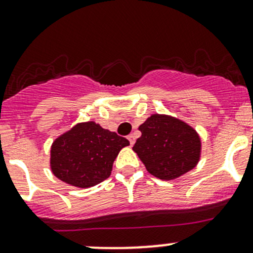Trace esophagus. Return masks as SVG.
Returning a JSON list of instances; mask_svg holds the SVG:
<instances>
[{
    "mask_svg": "<svg viewBox=\"0 0 253 253\" xmlns=\"http://www.w3.org/2000/svg\"><path fill=\"white\" fill-rule=\"evenodd\" d=\"M127 138H128V141H129V143H131V145L134 144V141H136V137H134L133 134H129V136L127 137Z\"/></svg>",
    "mask_w": 253,
    "mask_h": 253,
    "instance_id": "esophagus-1",
    "label": "esophagus"
}]
</instances>
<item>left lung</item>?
Masks as SVG:
<instances>
[{"instance_id": "obj_1", "label": "left lung", "mask_w": 253, "mask_h": 253, "mask_svg": "<svg viewBox=\"0 0 253 253\" xmlns=\"http://www.w3.org/2000/svg\"><path fill=\"white\" fill-rule=\"evenodd\" d=\"M142 136L133 145L149 174L160 180H175L198 164L200 134L180 119L153 114L138 127Z\"/></svg>"}]
</instances>
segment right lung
Listing matches in <instances>:
<instances>
[{
    "instance_id": "obj_1",
    "label": "right lung",
    "mask_w": 253,
    "mask_h": 253,
    "mask_svg": "<svg viewBox=\"0 0 253 253\" xmlns=\"http://www.w3.org/2000/svg\"><path fill=\"white\" fill-rule=\"evenodd\" d=\"M127 145L129 142L126 138L99 124L81 122L53 141L50 150L51 171L71 186L93 187L111 175L114 160Z\"/></svg>"
}]
</instances>
